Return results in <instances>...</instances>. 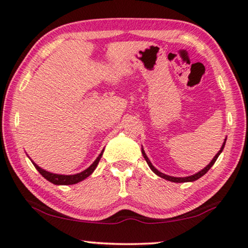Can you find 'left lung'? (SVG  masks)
I'll return each instance as SVG.
<instances>
[{"label":"left lung","instance_id":"1","mask_svg":"<svg viewBox=\"0 0 248 248\" xmlns=\"http://www.w3.org/2000/svg\"><path fill=\"white\" fill-rule=\"evenodd\" d=\"M226 139H227V138H226ZM226 139L224 140V143H223V146L220 147V150L218 151V153H217V154L215 155V157L213 158V160L210 161L209 164L207 165L204 169H202L201 171H198L197 173H195V175L187 176V177H172V176L165 175V173L160 172L159 170H158V169H156V168L154 167L153 164H151L150 160H149V158L147 157V155H146V153H145V150H143V148H141V153H142V156H143V158H145V159H146L147 164H148V166H149V167H150L151 170H153L155 173H156L157 176L161 177V178H164V179H166V180H169V182H172V183H188V182H195V180H197V179L201 178V177L204 176L205 173H206L207 171H208L210 168H212V166H213L214 164H215V161L217 160V158H218V156H219V155L221 154V151H223V149H224V147H225V142H226Z\"/></svg>","mask_w":248,"mask_h":248}]
</instances>
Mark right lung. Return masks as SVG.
I'll return each instance as SVG.
<instances>
[{
	"label": "right lung",
	"instance_id": "add662e5",
	"mask_svg": "<svg viewBox=\"0 0 248 248\" xmlns=\"http://www.w3.org/2000/svg\"><path fill=\"white\" fill-rule=\"evenodd\" d=\"M102 154H103V150L101 151L100 155H99V156L97 157V159L92 162V165L90 166V167H88L86 170L81 171L79 173H76V175H59V173H53V172L46 171V170H44V169H42L41 167H39V166L36 165L35 162H33L32 160L31 161H32V164L34 165L36 170L41 173V175L46 180H49L50 183H52L54 185H73V184L82 182L83 179H86L87 177L90 176L91 173L94 171V169L97 168L99 161H100V159H101Z\"/></svg>",
	"mask_w": 248,
	"mask_h": 248
}]
</instances>
